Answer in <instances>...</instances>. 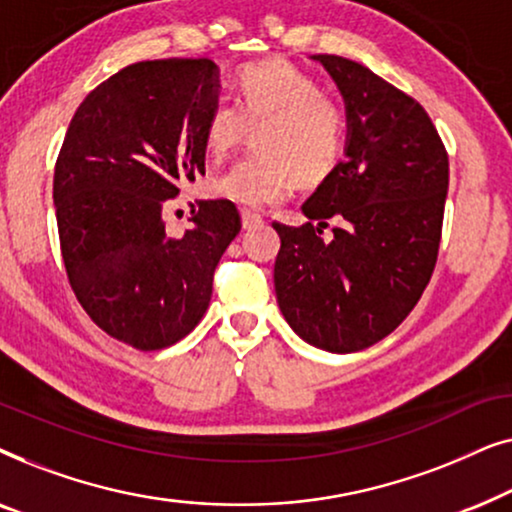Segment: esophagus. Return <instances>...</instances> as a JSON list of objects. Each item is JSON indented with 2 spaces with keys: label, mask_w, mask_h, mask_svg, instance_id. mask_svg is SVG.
Instances as JSON below:
<instances>
[{
  "label": "esophagus",
  "mask_w": 512,
  "mask_h": 512,
  "mask_svg": "<svg viewBox=\"0 0 512 512\" xmlns=\"http://www.w3.org/2000/svg\"><path fill=\"white\" fill-rule=\"evenodd\" d=\"M258 223H263V216L258 212H251V209H242V226L244 228H254Z\"/></svg>",
  "instance_id": "34e87169"
}]
</instances>
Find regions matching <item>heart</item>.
Listing matches in <instances>:
<instances>
[{
  "instance_id": "heart-1",
  "label": "heart",
  "mask_w": 512,
  "mask_h": 512,
  "mask_svg": "<svg viewBox=\"0 0 512 512\" xmlns=\"http://www.w3.org/2000/svg\"><path fill=\"white\" fill-rule=\"evenodd\" d=\"M235 90V104L216 100L207 109L205 146L223 158L256 128L258 151L212 179L216 195L263 207L289 198L296 174L312 184L338 165L347 142V111L321 93L312 74L286 60L251 62L237 72Z\"/></svg>"
}]
</instances>
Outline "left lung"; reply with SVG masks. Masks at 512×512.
Returning a JSON list of instances; mask_svg holds the SVG:
<instances>
[{
  "instance_id": "1",
  "label": "left lung",
  "mask_w": 512,
  "mask_h": 512,
  "mask_svg": "<svg viewBox=\"0 0 512 512\" xmlns=\"http://www.w3.org/2000/svg\"><path fill=\"white\" fill-rule=\"evenodd\" d=\"M314 60L345 97L347 151L305 200V226L272 223L282 240L275 291L300 338L349 354L387 338L422 298L438 261L450 160L415 97L354 60ZM333 215L341 226L324 241Z\"/></svg>"
}]
</instances>
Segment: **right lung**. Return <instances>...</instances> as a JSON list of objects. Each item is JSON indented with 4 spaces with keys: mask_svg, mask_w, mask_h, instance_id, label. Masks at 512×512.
Masks as SVG:
<instances>
[{
    "mask_svg": "<svg viewBox=\"0 0 512 512\" xmlns=\"http://www.w3.org/2000/svg\"><path fill=\"white\" fill-rule=\"evenodd\" d=\"M212 102V60L135 62L90 90L55 160L69 286L104 333L142 352L170 347L200 324L216 265L242 228L235 202L200 200L191 230L165 233L167 200L205 174Z\"/></svg>",
    "mask_w": 512,
    "mask_h": 512,
    "instance_id": "obj_1",
    "label": "right lung"
}]
</instances>
